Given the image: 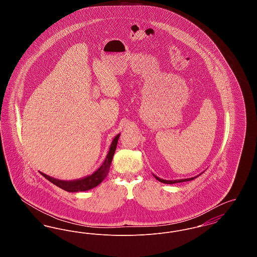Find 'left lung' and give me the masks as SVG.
I'll list each match as a JSON object with an SVG mask.
<instances>
[{"mask_svg":"<svg viewBox=\"0 0 257 257\" xmlns=\"http://www.w3.org/2000/svg\"><path fill=\"white\" fill-rule=\"evenodd\" d=\"M201 173H199L198 175H196L195 177H191V178H184V179H176V180H165V179H162V178H160L158 176H156L155 174H153V176L160 181V182H162V183L165 184H174V183H180V182H186V181H191V180H194L195 178L196 177H198L199 175H200Z\"/></svg>","mask_w":257,"mask_h":257,"instance_id":"obj_1","label":"left lung"}]
</instances>
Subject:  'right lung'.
<instances>
[{
  "label": "right lung",
  "mask_w": 257,
  "mask_h": 257,
  "mask_svg": "<svg viewBox=\"0 0 257 257\" xmlns=\"http://www.w3.org/2000/svg\"><path fill=\"white\" fill-rule=\"evenodd\" d=\"M120 134L116 135L111 144H110V149L109 152L105 158V161L103 162L102 166L98 169L97 171H94L93 173L85 176L83 178L80 179H76V180H60L54 177H51L49 175L40 172L46 179H48L51 183L55 184L56 186H58L59 188H61L62 190L66 191V192H70V193H76V192H84L90 190L94 187L98 186L101 183L104 178L107 176L109 170H110V164L112 161V157L114 155V151L116 149L117 146V142L119 139Z\"/></svg>",
  "instance_id": "add662e5"
}]
</instances>
